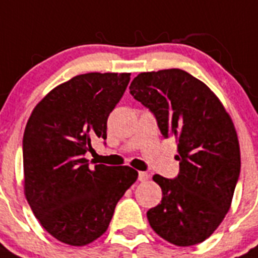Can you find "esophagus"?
Masks as SVG:
<instances>
[{
	"label": "esophagus",
	"mask_w": 258,
	"mask_h": 258,
	"mask_svg": "<svg viewBox=\"0 0 258 258\" xmlns=\"http://www.w3.org/2000/svg\"><path fill=\"white\" fill-rule=\"evenodd\" d=\"M149 179V174L145 171H140L139 172V180L140 182H145V180H148Z\"/></svg>",
	"instance_id": "obj_1"
}]
</instances>
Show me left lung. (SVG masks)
<instances>
[{
    "instance_id": "1",
    "label": "left lung",
    "mask_w": 258,
    "mask_h": 258,
    "mask_svg": "<svg viewBox=\"0 0 258 258\" xmlns=\"http://www.w3.org/2000/svg\"><path fill=\"white\" fill-rule=\"evenodd\" d=\"M130 93L153 113L163 138L178 142V176H153L162 200L148 210L149 225L178 247L201 243L227 214L240 175L231 116L207 84L179 69L139 74Z\"/></svg>"
}]
</instances>
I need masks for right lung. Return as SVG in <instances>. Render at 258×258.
Wrapping results in <instances>:
<instances>
[{
  "instance_id": "right-lung-1",
  "label": "right lung",
  "mask_w": 258,
  "mask_h": 258,
  "mask_svg": "<svg viewBox=\"0 0 258 258\" xmlns=\"http://www.w3.org/2000/svg\"><path fill=\"white\" fill-rule=\"evenodd\" d=\"M131 74L89 73L51 89L36 105L23 135L24 195L46 231L74 247L101 236L116 203L138 179L130 166L96 165L91 140L106 139L107 116Z\"/></svg>"
}]
</instances>
